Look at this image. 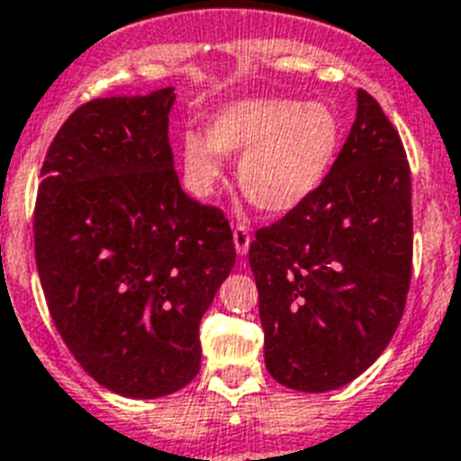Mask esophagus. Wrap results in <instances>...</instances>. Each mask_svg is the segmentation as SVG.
Here are the masks:
<instances>
[{
  "mask_svg": "<svg viewBox=\"0 0 461 461\" xmlns=\"http://www.w3.org/2000/svg\"><path fill=\"white\" fill-rule=\"evenodd\" d=\"M234 248L240 257L246 255L248 248H250V231H248L246 225L234 227Z\"/></svg>",
  "mask_w": 461,
  "mask_h": 461,
  "instance_id": "34e87169",
  "label": "esophagus"
}]
</instances>
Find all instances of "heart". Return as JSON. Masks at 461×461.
<instances>
[{"instance_id":"obj_1","label":"heart","mask_w":461,"mask_h":461,"mask_svg":"<svg viewBox=\"0 0 461 461\" xmlns=\"http://www.w3.org/2000/svg\"><path fill=\"white\" fill-rule=\"evenodd\" d=\"M342 144V119L326 103L243 98L211 119L206 135L181 142L185 181L211 194L225 172L227 153H240V190L268 213H289L321 185Z\"/></svg>"}]
</instances>
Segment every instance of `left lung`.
Wrapping results in <instances>:
<instances>
[{
  "instance_id": "obj_1",
  "label": "left lung",
  "mask_w": 461,
  "mask_h": 461,
  "mask_svg": "<svg viewBox=\"0 0 461 461\" xmlns=\"http://www.w3.org/2000/svg\"><path fill=\"white\" fill-rule=\"evenodd\" d=\"M264 360L277 384L326 393L388 347L411 285V169L400 132L358 89L333 167L308 200L257 230Z\"/></svg>"
}]
</instances>
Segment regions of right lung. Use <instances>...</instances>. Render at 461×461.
I'll use <instances>...</instances> for the list:
<instances>
[{
	"mask_svg": "<svg viewBox=\"0 0 461 461\" xmlns=\"http://www.w3.org/2000/svg\"><path fill=\"white\" fill-rule=\"evenodd\" d=\"M172 103L167 86L77 107L45 153L34 209L61 339L107 391L142 400L197 376L200 321L236 261L225 213L181 190Z\"/></svg>",
	"mask_w": 461,
	"mask_h": 461,
	"instance_id": "obj_1",
	"label": "right lung"
}]
</instances>
